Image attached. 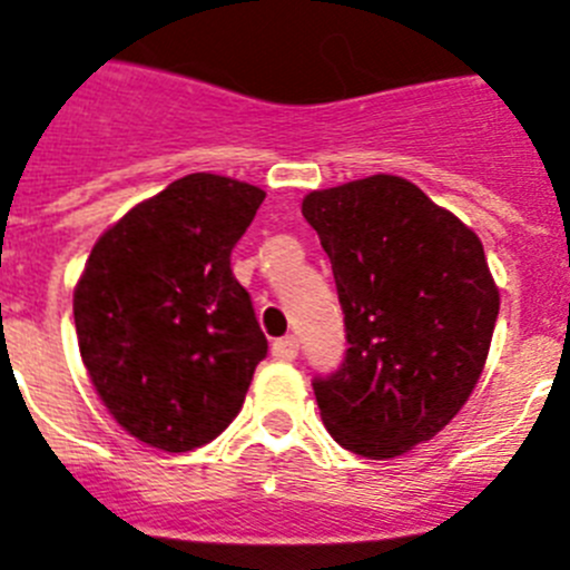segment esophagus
Returning a JSON list of instances; mask_svg holds the SVG:
<instances>
[{
  "label": "esophagus",
  "mask_w": 570,
  "mask_h": 570,
  "mask_svg": "<svg viewBox=\"0 0 570 570\" xmlns=\"http://www.w3.org/2000/svg\"><path fill=\"white\" fill-rule=\"evenodd\" d=\"M271 354L279 362L296 360V354H299V342H296V336H282V340H276L274 345H271Z\"/></svg>",
  "instance_id": "34e87169"
}]
</instances>
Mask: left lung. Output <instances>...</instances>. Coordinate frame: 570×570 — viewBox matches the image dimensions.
I'll use <instances>...</instances> for the list:
<instances>
[{"label":"left lung","mask_w":570,"mask_h":570,"mask_svg":"<svg viewBox=\"0 0 570 570\" xmlns=\"http://www.w3.org/2000/svg\"><path fill=\"white\" fill-rule=\"evenodd\" d=\"M345 314L347 354L314 382L328 434L367 460L434 440L480 382L500 288L480 236L402 176L311 190Z\"/></svg>","instance_id":"obj_1"}]
</instances>
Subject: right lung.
Wrapping results in <instances>:
<instances>
[{
    "label": "right lung",
    "instance_id": "obj_1",
    "mask_svg": "<svg viewBox=\"0 0 570 570\" xmlns=\"http://www.w3.org/2000/svg\"><path fill=\"white\" fill-rule=\"evenodd\" d=\"M265 190L188 174L102 230L73 288L94 391L134 440L183 454L239 414L268 342L230 250Z\"/></svg>",
    "mask_w": 570,
    "mask_h": 570
}]
</instances>
